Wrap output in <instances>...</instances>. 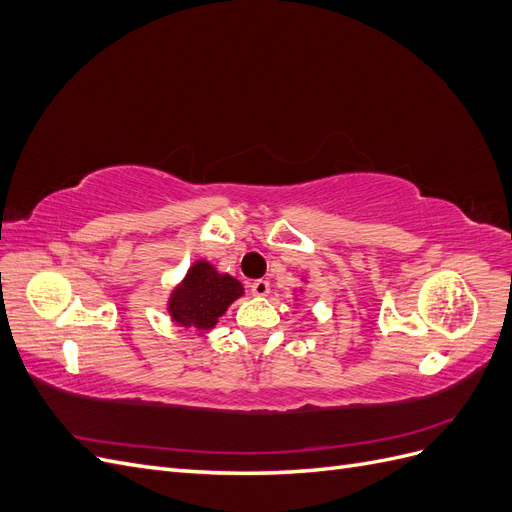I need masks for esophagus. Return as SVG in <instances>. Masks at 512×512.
Segmentation results:
<instances>
[{"label": "esophagus", "mask_w": 512, "mask_h": 512, "mask_svg": "<svg viewBox=\"0 0 512 512\" xmlns=\"http://www.w3.org/2000/svg\"><path fill=\"white\" fill-rule=\"evenodd\" d=\"M250 288H252L254 297H267V294L271 292V286L267 280H256V282H252Z\"/></svg>", "instance_id": "1"}]
</instances>
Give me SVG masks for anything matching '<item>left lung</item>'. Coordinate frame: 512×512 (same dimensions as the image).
I'll use <instances>...</instances> for the list:
<instances>
[{"label": "left lung", "instance_id": "8db88e82", "mask_svg": "<svg viewBox=\"0 0 512 512\" xmlns=\"http://www.w3.org/2000/svg\"><path fill=\"white\" fill-rule=\"evenodd\" d=\"M301 280H303V282H307V277H301Z\"/></svg>", "mask_w": 512, "mask_h": 512}]
</instances>
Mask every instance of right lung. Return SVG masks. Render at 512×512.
I'll use <instances>...</instances> for the list:
<instances>
[{
	"instance_id": "1",
	"label": "right lung",
	"mask_w": 512,
	"mask_h": 512,
	"mask_svg": "<svg viewBox=\"0 0 512 512\" xmlns=\"http://www.w3.org/2000/svg\"><path fill=\"white\" fill-rule=\"evenodd\" d=\"M243 292L245 288L237 277L218 271L209 260L200 258L170 290L166 312L183 331L207 335Z\"/></svg>"
}]
</instances>
